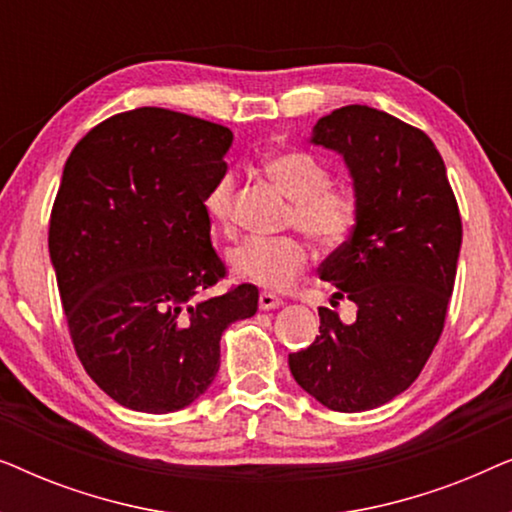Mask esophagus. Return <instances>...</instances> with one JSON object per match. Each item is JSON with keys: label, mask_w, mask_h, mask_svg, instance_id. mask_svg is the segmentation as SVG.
I'll list each match as a JSON object with an SVG mask.
<instances>
[{"label": "esophagus", "mask_w": 512, "mask_h": 512, "mask_svg": "<svg viewBox=\"0 0 512 512\" xmlns=\"http://www.w3.org/2000/svg\"><path fill=\"white\" fill-rule=\"evenodd\" d=\"M282 305H284V300L275 296V293L263 291L261 296H258V307H261V310H277V307H282Z\"/></svg>", "instance_id": "obj_1"}]
</instances>
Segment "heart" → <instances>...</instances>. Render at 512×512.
<instances>
[{
  "instance_id": "1",
  "label": "heart",
  "mask_w": 512,
  "mask_h": 512,
  "mask_svg": "<svg viewBox=\"0 0 512 512\" xmlns=\"http://www.w3.org/2000/svg\"><path fill=\"white\" fill-rule=\"evenodd\" d=\"M263 172L291 198L286 221L303 230L321 249H335L347 240L359 216V198L352 188L328 184V170L305 151H289L263 160ZM233 174H223L205 195L212 223L228 228L233 212ZM230 270L242 282L268 291H286L303 275L307 249L296 235L249 237L228 254Z\"/></svg>"
}]
</instances>
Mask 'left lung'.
<instances>
[{
    "label": "left lung",
    "instance_id": "left-lung-1",
    "mask_svg": "<svg viewBox=\"0 0 512 512\" xmlns=\"http://www.w3.org/2000/svg\"><path fill=\"white\" fill-rule=\"evenodd\" d=\"M310 142L345 160L359 216L319 277L356 319L319 307V335L289 354L293 380L335 412L380 408L403 394L443 333L461 249V216L445 163L422 130L349 104L319 118Z\"/></svg>",
    "mask_w": 512,
    "mask_h": 512
}]
</instances>
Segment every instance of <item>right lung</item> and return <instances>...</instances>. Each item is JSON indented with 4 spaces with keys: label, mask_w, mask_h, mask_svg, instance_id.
Returning a JSON list of instances; mask_svg holds the SVG:
<instances>
[{
    "label": "right lung",
    "mask_w": 512,
    "mask_h": 512,
    "mask_svg": "<svg viewBox=\"0 0 512 512\" xmlns=\"http://www.w3.org/2000/svg\"><path fill=\"white\" fill-rule=\"evenodd\" d=\"M233 132L142 107L95 125L62 172L48 251L74 349L104 394L165 415L219 373L221 335L254 317L258 289L200 298L226 275L205 195Z\"/></svg>",
    "instance_id": "obj_1"
}]
</instances>
